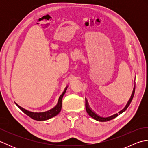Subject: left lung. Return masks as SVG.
Masks as SVG:
<instances>
[{"label":"left lung","mask_w":148,"mask_h":148,"mask_svg":"<svg viewBox=\"0 0 148 148\" xmlns=\"http://www.w3.org/2000/svg\"><path fill=\"white\" fill-rule=\"evenodd\" d=\"M135 90H136V85H135V86H134V90H133L132 94L130 99L129 100H128L127 104L126 105V106L123 109H122L121 111H120L118 112L119 114H121L122 112H123L125 111H126V109L128 108V107L130 106V103L132 102V99L134 98V93H135ZM85 106H86V112H87L88 114V115L90 116H91V117H92V118H93V119H95V120H97V121H108L111 120V119L115 118L116 117H117V116H118V114H117V113H116V114H114V115L111 116H109V117H106V118L102 117V116H99L98 114H96V113L94 112L92 109L90 108V107L89 106L88 103V101H87L86 99V102H85Z\"/></svg>","instance_id":"1"}]
</instances>
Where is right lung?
<instances>
[{
  "label": "right lung",
  "instance_id": "right-lung-1",
  "mask_svg": "<svg viewBox=\"0 0 148 148\" xmlns=\"http://www.w3.org/2000/svg\"><path fill=\"white\" fill-rule=\"evenodd\" d=\"M67 86L65 88V89L64 90V92H63L62 95L60 96L59 99H58V102L57 105H56L55 108H53V109L49 110L48 111L44 112H31L29 111H27V110L25 109L24 108H21L19 105H18L17 103H16L19 108H20L22 111H23L25 114H26L27 116H29V117L31 118H32L35 120L37 121H44V120H47V119L51 118L54 116L57 115L58 113L60 112L61 109H62V100L63 96L66 92V90H67Z\"/></svg>",
  "mask_w": 148,
  "mask_h": 148
}]
</instances>
